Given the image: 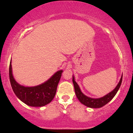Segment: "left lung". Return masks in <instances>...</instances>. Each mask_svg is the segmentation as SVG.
<instances>
[{
    "mask_svg": "<svg viewBox=\"0 0 133 133\" xmlns=\"http://www.w3.org/2000/svg\"><path fill=\"white\" fill-rule=\"evenodd\" d=\"M122 76L123 74H122L121 78L120 81L116 87V88L113 90L109 92L106 95L102 97L99 98H92L88 97L82 92V91L80 88L79 85L77 84V82L75 81V78L74 76H72V83H73L74 91H75L76 95L77 96V99L81 102V103H82L83 105H85L87 107L91 108H101L108 103L109 102L111 101L115 95L117 93L118 90L121 87L122 81Z\"/></svg>",
    "mask_w": 133,
    "mask_h": 133,
    "instance_id": "1",
    "label": "left lung"
}]
</instances>
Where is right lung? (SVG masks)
<instances>
[{"mask_svg":"<svg viewBox=\"0 0 133 133\" xmlns=\"http://www.w3.org/2000/svg\"><path fill=\"white\" fill-rule=\"evenodd\" d=\"M62 72V70L57 71L48 80L40 85L25 87L20 85L14 79L12 75L11 60L9 68L10 83L14 94L22 102L34 107H43L52 101Z\"/></svg>","mask_w":133,"mask_h":133,"instance_id":"obj_1","label":"right lung"}]
</instances>
